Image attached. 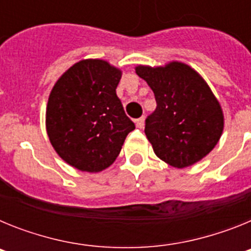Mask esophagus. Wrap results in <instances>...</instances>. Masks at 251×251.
<instances>
[{"instance_id":"34e87169","label":"esophagus","mask_w":251,"mask_h":251,"mask_svg":"<svg viewBox=\"0 0 251 251\" xmlns=\"http://www.w3.org/2000/svg\"><path fill=\"white\" fill-rule=\"evenodd\" d=\"M136 126L138 128L145 127V117H141V118L136 119Z\"/></svg>"}]
</instances>
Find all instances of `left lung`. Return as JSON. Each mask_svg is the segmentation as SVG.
Segmentation results:
<instances>
[{"label":"left lung","mask_w":251,"mask_h":251,"mask_svg":"<svg viewBox=\"0 0 251 251\" xmlns=\"http://www.w3.org/2000/svg\"><path fill=\"white\" fill-rule=\"evenodd\" d=\"M154 93L157 106L146 118L145 133L154 153L177 168L210 153L224 129L221 106L202 77L188 65L137 66Z\"/></svg>","instance_id":"8db88e82"}]
</instances>
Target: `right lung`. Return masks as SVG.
Instances as JSON below:
<instances>
[{
    "label": "right lung",
    "mask_w": 251,
    "mask_h": 251,
    "mask_svg": "<svg viewBox=\"0 0 251 251\" xmlns=\"http://www.w3.org/2000/svg\"><path fill=\"white\" fill-rule=\"evenodd\" d=\"M121 76L106 61L83 60L51 90L48 136L57 154L77 170L99 172L109 167L136 128L115 92Z\"/></svg>",
    "instance_id": "obj_1"
}]
</instances>
